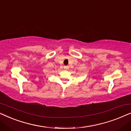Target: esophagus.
I'll return each instance as SVG.
<instances>
[{
    "instance_id": "34e87169",
    "label": "esophagus",
    "mask_w": 131,
    "mask_h": 131,
    "mask_svg": "<svg viewBox=\"0 0 131 131\" xmlns=\"http://www.w3.org/2000/svg\"><path fill=\"white\" fill-rule=\"evenodd\" d=\"M64 69L65 70H69V66H66L64 67Z\"/></svg>"
}]
</instances>
